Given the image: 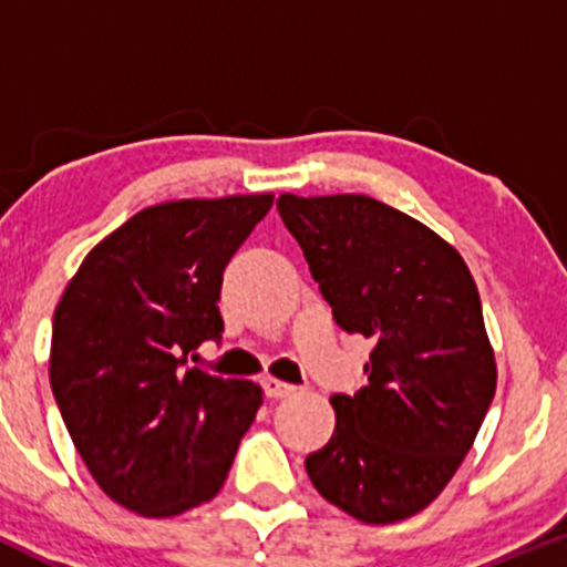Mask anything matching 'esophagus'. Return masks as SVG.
Listing matches in <instances>:
<instances>
[{
    "label": "esophagus",
    "mask_w": 567,
    "mask_h": 567,
    "mask_svg": "<svg viewBox=\"0 0 567 567\" xmlns=\"http://www.w3.org/2000/svg\"><path fill=\"white\" fill-rule=\"evenodd\" d=\"M264 392L269 396H275V400H279V396H288L296 392V386H292V383L279 381V379H271L269 375V379H264Z\"/></svg>",
    "instance_id": "obj_1"
}]
</instances>
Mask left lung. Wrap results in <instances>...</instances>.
<instances>
[{
  "label": "left lung",
  "mask_w": 567,
  "mask_h": 567,
  "mask_svg": "<svg viewBox=\"0 0 567 567\" xmlns=\"http://www.w3.org/2000/svg\"><path fill=\"white\" fill-rule=\"evenodd\" d=\"M333 320L373 338L368 386L333 394L336 432L306 455L322 498L368 525L426 509L496 394L477 285L424 224L365 194L277 199Z\"/></svg>",
  "instance_id": "8db88e82"
}]
</instances>
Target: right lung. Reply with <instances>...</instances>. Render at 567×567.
Listing matches in <instances>:
<instances>
[{"label":"right lung","mask_w":567,"mask_h":567,"mask_svg":"<svg viewBox=\"0 0 567 567\" xmlns=\"http://www.w3.org/2000/svg\"><path fill=\"white\" fill-rule=\"evenodd\" d=\"M271 194L178 199L135 213L87 252L53 317L50 386L109 498L173 517L224 487L261 386L188 368L220 341L224 269Z\"/></svg>","instance_id":"add662e5"}]
</instances>
